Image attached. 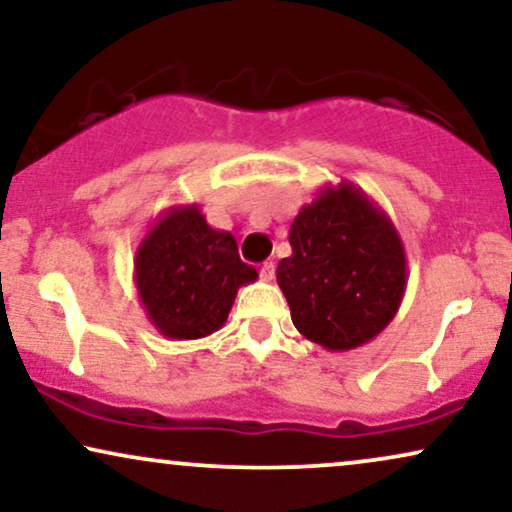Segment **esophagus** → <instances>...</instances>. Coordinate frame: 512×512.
Wrapping results in <instances>:
<instances>
[{
    "label": "esophagus",
    "mask_w": 512,
    "mask_h": 512,
    "mask_svg": "<svg viewBox=\"0 0 512 512\" xmlns=\"http://www.w3.org/2000/svg\"><path fill=\"white\" fill-rule=\"evenodd\" d=\"M261 277L265 282H270L272 277H275V263L272 261H265L263 265H261Z\"/></svg>",
    "instance_id": "esophagus-1"
}]
</instances>
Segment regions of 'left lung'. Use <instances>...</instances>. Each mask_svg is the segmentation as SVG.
<instances>
[{
  "label": "left lung",
  "mask_w": 512,
  "mask_h": 512,
  "mask_svg": "<svg viewBox=\"0 0 512 512\" xmlns=\"http://www.w3.org/2000/svg\"><path fill=\"white\" fill-rule=\"evenodd\" d=\"M277 284L301 334L331 353L374 341L407 289V254L390 216L367 192L324 185L289 228Z\"/></svg>",
  "instance_id": "obj_1"
}]
</instances>
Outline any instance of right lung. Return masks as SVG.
Segmentation results:
<instances>
[{
	"instance_id": "add662e5",
	"label": "right lung",
	"mask_w": 512,
	"mask_h": 512,
	"mask_svg": "<svg viewBox=\"0 0 512 512\" xmlns=\"http://www.w3.org/2000/svg\"><path fill=\"white\" fill-rule=\"evenodd\" d=\"M134 280L152 327L171 341H195L223 327L237 289L258 272L242 263L230 232L211 228L199 204H183L145 232Z\"/></svg>"
}]
</instances>
